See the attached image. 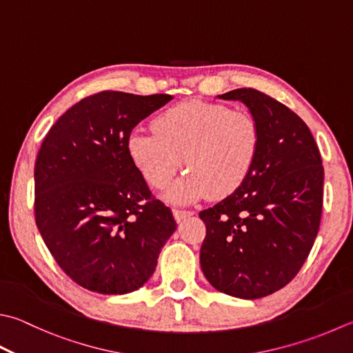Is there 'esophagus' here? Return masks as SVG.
<instances>
[{"instance_id": "esophagus-1", "label": "esophagus", "mask_w": 353, "mask_h": 353, "mask_svg": "<svg viewBox=\"0 0 353 353\" xmlns=\"http://www.w3.org/2000/svg\"><path fill=\"white\" fill-rule=\"evenodd\" d=\"M192 215H194V212H190V210L174 209V216H175V219H176V223H181V221H184L185 218H188V216H192Z\"/></svg>"}]
</instances>
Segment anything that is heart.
Here are the masks:
<instances>
[{
  "instance_id": "b5f03b06",
  "label": "heart",
  "mask_w": 353,
  "mask_h": 353,
  "mask_svg": "<svg viewBox=\"0 0 353 353\" xmlns=\"http://www.w3.org/2000/svg\"><path fill=\"white\" fill-rule=\"evenodd\" d=\"M154 129L130 132L129 155L157 189L175 176L183 159L189 172L165 192V198L178 204L208 194L216 198L234 194L254 169L261 143L258 124L249 114L199 99L164 110Z\"/></svg>"
}]
</instances>
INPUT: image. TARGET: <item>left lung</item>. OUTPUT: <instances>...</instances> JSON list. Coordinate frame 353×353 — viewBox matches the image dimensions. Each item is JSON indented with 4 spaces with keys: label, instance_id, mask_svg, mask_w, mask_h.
Wrapping results in <instances>:
<instances>
[{
    "label": "left lung",
    "instance_id": "obj_1",
    "mask_svg": "<svg viewBox=\"0 0 353 353\" xmlns=\"http://www.w3.org/2000/svg\"><path fill=\"white\" fill-rule=\"evenodd\" d=\"M218 98L249 109L261 143L241 188L199 212V263L216 290L255 300L294 280L307 258L320 229L324 169L309 128L284 104L255 89Z\"/></svg>",
    "mask_w": 353,
    "mask_h": 353
}]
</instances>
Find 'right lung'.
Wrapping results in <instances>:
<instances>
[{
  "label": "right lung",
  "instance_id": "add662e5",
  "mask_svg": "<svg viewBox=\"0 0 353 353\" xmlns=\"http://www.w3.org/2000/svg\"><path fill=\"white\" fill-rule=\"evenodd\" d=\"M170 99L99 92L72 105L44 138L35 163L37 225L59 268L84 289H139L176 229L128 149L132 129Z\"/></svg>",
  "mask_w": 353,
  "mask_h": 353
}]
</instances>
